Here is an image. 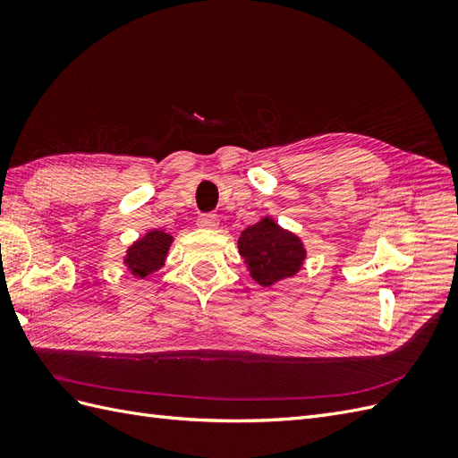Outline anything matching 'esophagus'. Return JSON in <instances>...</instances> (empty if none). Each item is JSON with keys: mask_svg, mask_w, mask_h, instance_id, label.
Segmentation results:
<instances>
[{"mask_svg": "<svg viewBox=\"0 0 458 458\" xmlns=\"http://www.w3.org/2000/svg\"><path fill=\"white\" fill-rule=\"evenodd\" d=\"M199 225L204 229H214L217 227V217L216 214H200L199 216Z\"/></svg>", "mask_w": 458, "mask_h": 458, "instance_id": "esophagus-1", "label": "esophagus"}]
</instances>
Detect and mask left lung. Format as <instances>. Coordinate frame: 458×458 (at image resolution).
<instances>
[{"label": "left lung", "mask_w": 458, "mask_h": 458, "mask_svg": "<svg viewBox=\"0 0 458 458\" xmlns=\"http://www.w3.org/2000/svg\"><path fill=\"white\" fill-rule=\"evenodd\" d=\"M239 252L261 286L293 276L306 258L300 239L271 219H261L242 231Z\"/></svg>", "instance_id": "8db88e82"}]
</instances>
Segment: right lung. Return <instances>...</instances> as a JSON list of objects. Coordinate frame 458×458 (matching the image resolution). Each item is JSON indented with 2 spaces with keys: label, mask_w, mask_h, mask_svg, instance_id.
Instances as JSON below:
<instances>
[{
  "label": "right lung",
  "mask_w": 458,
  "mask_h": 458,
  "mask_svg": "<svg viewBox=\"0 0 458 458\" xmlns=\"http://www.w3.org/2000/svg\"><path fill=\"white\" fill-rule=\"evenodd\" d=\"M172 244V237L162 231H150L143 239L137 241L130 250L126 263L137 276H147L152 271H157L162 263L168 248Z\"/></svg>",
  "instance_id": "right-lung-1"
}]
</instances>
